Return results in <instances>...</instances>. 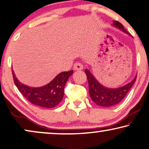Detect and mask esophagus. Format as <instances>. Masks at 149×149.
<instances>
[{"mask_svg": "<svg viewBox=\"0 0 149 149\" xmlns=\"http://www.w3.org/2000/svg\"><path fill=\"white\" fill-rule=\"evenodd\" d=\"M83 69V65L81 63L77 62L75 63L74 65V70L75 71H80Z\"/></svg>", "mask_w": 149, "mask_h": 149, "instance_id": "34e87169", "label": "esophagus"}]
</instances>
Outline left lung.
<instances>
[{
  "label": "left lung",
  "mask_w": 149,
  "mask_h": 149,
  "mask_svg": "<svg viewBox=\"0 0 149 149\" xmlns=\"http://www.w3.org/2000/svg\"><path fill=\"white\" fill-rule=\"evenodd\" d=\"M113 26L119 28L124 32L129 33L123 26V25L117 21H113ZM85 73L86 74L88 81L89 94L92 100L97 105L105 107L115 106L119 104L135 83L137 77L136 76L131 82L125 85L124 86L111 89L107 88L100 84L93 74L88 70H85Z\"/></svg>",
  "instance_id": "left-lung-1"
}]
</instances>
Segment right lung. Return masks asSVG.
Instances as JSON below:
<instances>
[{"label":"right lung","mask_w":149,"mask_h":149,"mask_svg":"<svg viewBox=\"0 0 149 149\" xmlns=\"http://www.w3.org/2000/svg\"><path fill=\"white\" fill-rule=\"evenodd\" d=\"M73 73V70L62 72L45 86L31 88L20 83L12 70L14 83L21 94L31 103L43 108H53L60 103L64 96L65 86Z\"/></svg>","instance_id":"add662e5"}]
</instances>
